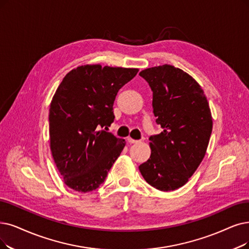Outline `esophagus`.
Wrapping results in <instances>:
<instances>
[{
    "instance_id": "esophagus-1",
    "label": "esophagus",
    "mask_w": 249,
    "mask_h": 249,
    "mask_svg": "<svg viewBox=\"0 0 249 249\" xmlns=\"http://www.w3.org/2000/svg\"><path fill=\"white\" fill-rule=\"evenodd\" d=\"M127 142L130 143V144H135V143H138L139 142V140H135V139H133V138H131V137H127Z\"/></svg>"
}]
</instances>
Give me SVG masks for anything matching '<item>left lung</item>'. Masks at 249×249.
Masks as SVG:
<instances>
[{"instance_id":"obj_1","label":"left lung","mask_w":249,"mask_h":249,"mask_svg":"<svg viewBox=\"0 0 249 249\" xmlns=\"http://www.w3.org/2000/svg\"><path fill=\"white\" fill-rule=\"evenodd\" d=\"M153 93L156 124L150 158L139 166L145 181L160 191L184 186L205 155L213 131L210 105L201 87L182 69L162 65L142 71Z\"/></svg>"}]
</instances>
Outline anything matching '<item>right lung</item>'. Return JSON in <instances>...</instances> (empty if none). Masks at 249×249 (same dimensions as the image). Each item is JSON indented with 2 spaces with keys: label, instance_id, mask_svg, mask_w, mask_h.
Listing matches in <instances>:
<instances>
[{
  "label": "right lung",
  "instance_id": "add662e5",
  "mask_svg": "<svg viewBox=\"0 0 249 249\" xmlns=\"http://www.w3.org/2000/svg\"><path fill=\"white\" fill-rule=\"evenodd\" d=\"M137 73L135 68L84 65L59 85L50 105V144L69 188L83 193L95 190L121 155L125 141L104 127L114 121L119 89Z\"/></svg>",
  "mask_w": 249,
  "mask_h": 249
}]
</instances>
